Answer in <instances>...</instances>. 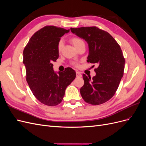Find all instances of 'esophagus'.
I'll list each match as a JSON object with an SVG mask.
<instances>
[{
	"label": "esophagus",
	"mask_w": 146,
	"mask_h": 146,
	"mask_svg": "<svg viewBox=\"0 0 146 146\" xmlns=\"http://www.w3.org/2000/svg\"><path fill=\"white\" fill-rule=\"evenodd\" d=\"M76 76H77V77H80L82 76L80 72H78V71H77L76 72Z\"/></svg>",
	"instance_id": "1"
}]
</instances>
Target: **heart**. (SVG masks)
Listing matches in <instances>:
<instances>
[{
	"mask_svg": "<svg viewBox=\"0 0 146 146\" xmlns=\"http://www.w3.org/2000/svg\"><path fill=\"white\" fill-rule=\"evenodd\" d=\"M70 41L76 48H77L78 46H80L81 44L84 43L82 39H81L79 38H77V37H73L72 38H70ZM63 47V42L61 40L58 42V46H57V49H58L59 52H60L61 51V50H62ZM74 64L77 65V64H76V63H74Z\"/></svg>",
	"mask_w": 146,
	"mask_h": 146,
	"instance_id": "b5f03b06",
	"label": "heart"
}]
</instances>
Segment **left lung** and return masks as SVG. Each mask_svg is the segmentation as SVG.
I'll list each match as a JSON object with an SVG mask.
<instances>
[{
	"label": "left lung",
	"mask_w": 146,
	"mask_h": 146,
	"mask_svg": "<svg viewBox=\"0 0 146 146\" xmlns=\"http://www.w3.org/2000/svg\"><path fill=\"white\" fill-rule=\"evenodd\" d=\"M70 30L87 42L88 63L98 66L92 79L83 74L81 96L88 104H102L114 95L123 77L125 61L121 48L111 35L96 27L70 28Z\"/></svg>",
	"instance_id": "1"
}]
</instances>
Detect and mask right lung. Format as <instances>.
I'll return each mask as SVG.
<instances>
[{
    "instance_id": "1",
    "label": "right lung",
    "mask_w": 146,
    "mask_h": 146,
    "mask_svg": "<svg viewBox=\"0 0 146 146\" xmlns=\"http://www.w3.org/2000/svg\"><path fill=\"white\" fill-rule=\"evenodd\" d=\"M69 32L55 26H46L31 37L23 52L28 85L35 98L48 106L61 102L66 88L76 77L70 68L57 74L52 63L58 58L57 46L61 37Z\"/></svg>"
}]
</instances>
